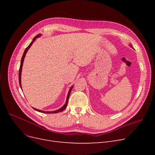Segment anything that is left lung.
<instances>
[{
    "instance_id": "left-lung-1",
    "label": "left lung",
    "mask_w": 155,
    "mask_h": 155,
    "mask_svg": "<svg viewBox=\"0 0 155 155\" xmlns=\"http://www.w3.org/2000/svg\"><path fill=\"white\" fill-rule=\"evenodd\" d=\"M129 46H131V48H133V46H132V45H131V44H129Z\"/></svg>"
}]
</instances>
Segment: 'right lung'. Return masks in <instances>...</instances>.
<instances>
[{
	"label": "right lung",
	"mask_w": 155,
	"mask_h": 155,
	"mask_svg": "<svg viewBox=\"0 0 155 155\" xmlns=\"http://www.w3.org/2000/svg\"><path fill=\"white\" fill-rule=\"evenodd\" d=\"M41 36V34H38L37 36H36L33 39H32V41H31V43L29 44V45L26 48L25 51H24V53H23V55L22 56V58H21V64H20V68H19V85H20V87L21 88H22V87H21V72H22V65H23V62H24V58H25L26 56V54L28 51L29 49L30 48V47L32 46V43H33L36 38H39ZM73 85H72L71 87V88H70V90L68 91V95H67V100H66V102H65V104H64V105L63 107H61L60 109H58V110H53V111H44V110H39V109H35L34 107L33 108L35 110H36V111H38L39 112H42V113H46V114H51V113H53V114H56V113H58V112H61L63 111V110H64L65 109H66L67 106V104H68V99H69V96H70V92L72 90V88H73Z\"/></svg>",
	"instance_id": "obj_1"
}]
</instances>
